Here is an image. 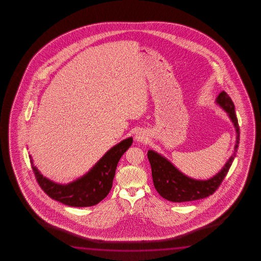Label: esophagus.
I'll use <instances>...</instances> for the list:
<instances>
[{"mask_svg": "<svg viewBox=\"0 0 261 261\" xmlns=\"http://www.w3.org/2000/svg\"><path fill=\"white\" fill-rule=\"evenodd\" d=\"M135 140L138 142H146L148 141V135L144 130H139L135 135Z\"/></svg>", "mask_w": 261, "mask_h": 261, "instance_id": "34e87169", "label": "esophagus"}]
</instances>
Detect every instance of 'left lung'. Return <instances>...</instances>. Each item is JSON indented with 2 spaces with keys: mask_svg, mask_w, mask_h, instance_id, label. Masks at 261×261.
Segmentation results:
<instances>
[{
  "mask_svg": "<svg viewBox=\"0 0 261 261\" xmlns=\"http://www.w3.org/2000/svg\"><path fill=\"white\" fill-rule=\"evenodd\" d=\"M216 103L226 112L236 128L237 139L233 154L216 175L207 180H198L182 173L163 155L154 150H148L147 155L150 161L155 189L164 199L174 203H182L205 198L217 191L228 172L239 148V122L234 113V103L225 91L217 96Z\"/></svg>",
  "mask_w": 261,
  "mask_h": 261,
  "instance_id": "obj_1",
  "label": "left lung"
}]
</instances>
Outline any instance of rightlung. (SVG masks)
<instances>
[{
	"label": "right lung",
	"instance_id": "1",
	"mask_svg": "<svg viewBox=\"0 0 261 261\" xmlns=\"http://www.w3.org/2000/svg\"><path fill=\"white\" fill-rule=\"evenodd\" d=\"M133 140L129 137L113 146L89 172L66 185L55 182L44 176L34 165L31 155L29 158L36 180L46 195L66 205L87 207L97 204L109 195L119 159L132 146Z\"/></svg>",
	"mask_w": 261,
	"mask_h": 261
}]
</instances>
